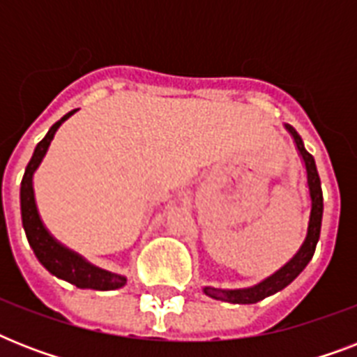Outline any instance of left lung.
I'll return each mask as SVG.
<instances>
[{
  "mask_svg": "<svg viewBox=\"0 0 357 357\" xmlns=\"http://www.w3.org/2000/svg\"><path fill=\"white\" fill-rule=\"evenodd\" d=\"M291 137H293L298 155L302 157V162L305 167V181H307V190H310V202H311V211H310V220H307V229H305V237L300 244V248L296 250V254L280 266L274 274L266 276L265 280H261L259 283H255L252 287L244 289H217V287H204V293L207 296H211L215 300H222V302H229V304H255L259 300L276 294L278 291H282L289 285V283L296 280L300 272L304 271L307 263L311 261L313 254H315L317 243L321 237V226H322V211H324V204H322V189H321V178L317 172L315 159L311 155L310 151L304 148L302 137L296 133V129L293 126L285 123Z\"/></svg>",
  "mask_w": 357,
  "mask_h": 357,
  "instance_id": "obj_1",
  "label": "left lung"
}]
</instances>
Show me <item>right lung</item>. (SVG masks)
<instances>
[{"label": "right lung", "instance_id": "add662e5", "mask_svg": "<svg viewBox=\"0 0 357 357\" xmlns=\"http://www.w3.org/2000/svg\"><path fill=\"white\" fill-rule=\"evenodd\" d=\"M77 109L70 111L63 119L55 122L46 133V137L36 144L35 151L31 161L25 167L24 179H22V187H20V209H22V224H24L25 235L29 241V246L35 252L36 259L40 261L42 266L47 272H52L53 276L61 278L64 282L72 283L79 289H94V291H114L126 285L128 278L116 272H109L105 268L92 265L89 261L79 255L63 243H59L57 238L53 237L47 228L44 226L36 207L35 200V189H33V176H35L36 168L40 167L42 159L46 155L47 148L52 144L53 137L57 133V129L63 126L64 120H68Z\"/></svg>", "mask_w": 357, "mask_h": 357}]
</instances>
